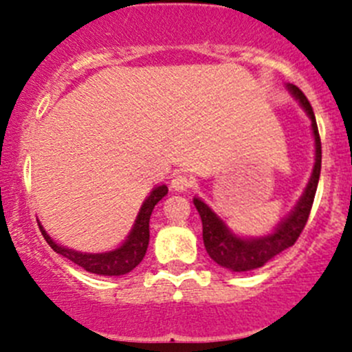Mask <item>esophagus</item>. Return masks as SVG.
I'll list each match as a JSON object with an SVG mask.
<instances>
[{
    "mask_svg": "<svg viewBox=\"0 0 352 352\" xmlns=\"http://www.w3.org/2000/svg\"><path fill=\"white\" fill-rule=\"evenodd\" d=\"M194 184V180L189 175H184V173H177L172 179V189L177 192H184V190L190 189Z\"/></svg>",
    "mask_w": 352,
    "mask_h": 352,
    "instance_id": "obj_1",
    "label": "esophagus"
}]
</instances>
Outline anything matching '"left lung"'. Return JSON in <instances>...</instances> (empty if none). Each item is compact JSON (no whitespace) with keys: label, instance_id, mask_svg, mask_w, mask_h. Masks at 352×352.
<instances>
[{"label":"left lung","instance_id":"obj_1","mask_svg":"<svg viewBox=\"0 0 352 352\" xmlns=\"http://www.w3.org/2000/svg\"><path fill=\"white\" fill-rule=\"evenodd\" d=\"M287 90L300 102L301 107L305 109V112L310 117L311 131H314L315 138L314 172H311V177L308 180V186L305 189L303 196L298 201V204L294 206L293 211L269 235L258 236V239H242V236L235 235L206 202H202L199 197H194V206H196L202 221V240H204L206 252H208L209 257L216 264L230 269V271L245 272L252 271V269H258L265 262H269L276 255L281 254L283 250L293 247L298 236L303 232L305 225L308 221V216H310L311 206H314L322 166L320 134H318L314 109H311L310 102L305 97L303 91L298 87H294V85H287Z\"/></svg>","mask_w":352,"mask_h":352}]
</instances>
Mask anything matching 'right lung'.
Instances as JSON below:
<instances>
[{
	"mask_svg": "<svg viewBox=\"0 0 352 352\" xmlns=\"http://www.w3.org/2000/svg\"><path fill=\"white\" fill-rule=\"evenodd\" d=\"M166 192H168L166 186L155 187L151 190V194L146 197L140 212H138L136 221H134L131 233L127 235V240L120 247H117L116 250L102 252V254H83V252H76L73 248H66L63 245L56 243L47 235V232H45L41 223H38V228H41L45 242L51 245L52 250L61 254L63 257L69 258L71 262L83 267L85 271L100 276H122L133 271L143 261L148 243H150V216L153 212L156 202L165 197Z\"/></svg>",
	"mask_w": 352,
	"mask_h": 352,
	"instance_id": "obj_1",
	"label": "right lung"
}]
</instances>
